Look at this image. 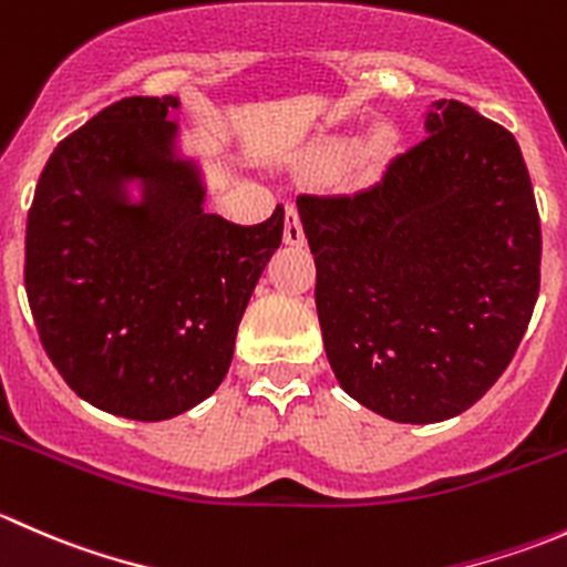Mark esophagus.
Listing matches in <instances>:
<instances>
[{"label": "esophagus", "mask_w": 567, "mask_h": 567, "mask_svg": "<svg viewBox=\"0 0 567 567\" xmlns=\"http://www.w3.org/2000/svg\"><path fill=\"white\" fill-rule=\"evenodd\" d=\"M305 227H301L296 205H285V244L290 247H305Z\"/></svg>", "instance_id": "34e87169"}]
</instances>
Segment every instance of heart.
I'll list each match as a JSON object with an SVG mask.
<instances>
[{
    "mask_svg": "<svg viewBox=\"0 0 567 567\" xmlns=\"http://www.w3.org/2000/svg\"><path fill=\"white\" fill-rule=\"evenodd\" d=\"M386 142H390V140H386V136H379V140L373 142V147H375V151H381V147H386ZM331 156H342L340 147H337V151H331Z\"/></svg>",
    "mask_w": 567,
    "mask_h": 567,
    "instance_id": "obj_1",
    "label": "heart"
}]
</instances>
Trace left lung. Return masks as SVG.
<instances>
[{"label":"left lung","mask_w":567,"mask_h":567,"mask_svg":"<svg viewBox=\"0 0 567 567\" xmlns=\"http://www.w3.org/2000/svg\"><path fill=\"white\" fill-rule=\"evenodd\" d=\"M427 136L353 194H299L340 386L394 422H442L511 364L540 290V216L516 136L439 101Z\"/></svg>","instance_id":"1"}]
</instances>
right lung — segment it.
I'll list each match as a JSON object with an SVG mask.
<instances>
[{
	"label": "right lung",
	"mask_w": 567,
	"mask_h": 567,
	"mask_svg": "<svg viewBox=\"0 0 567 567\" xmlns=\"http://www.w3.org/2000/svg\"><path fill=\"white\" fill-rule=\"evenodd\" d=\"M175 106L134 95L95 114L54 147L27 216V299L51 364L95 409L140 422L216 392L285 227L279 205L251 227L205 214L197 167L175 158Z\"/></svg>",
	"instance_id": "obj_1"
}]
</instances>
